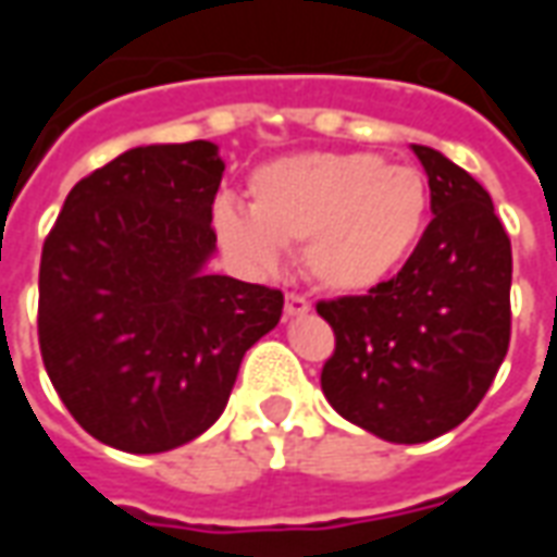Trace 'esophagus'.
<instances>
[{
    "mask_svg": "<svg viewBox=\"0 0 557 557\" xmlns=\"http://www.w3.org/2000/svg\"><path fill=\"white\" fill-rule=\"evenodd\" d=\"M310 313V301L298 295V292H286V315H304Z\"/></svg>",
    "mask_w": 557,
    "mask_h": 557,
    "instance_id": "1",
    "label": "esophagus"
}]
</instances>
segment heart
Here are the masks:
<instances>
[{"instance_id": "heart-1", "label": "heart", "mask_w": 557, "mask_h": 557, "mask_svg": "<svg viewBox=\"0 0 557 557\" xmlns=\"http://www.w3.org/2000/svg\"><path fill=\"white\" fill-rule=\"evenodd\" d=\"M247 206L220 202L214 230L226 250L256 268L301 244L315 286L361 295L394 277L430 214V184L414 166L375 151H307L250 175Z\"/></svg>"}]
</instances>
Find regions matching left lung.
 Wrapping results in <instances>:
<instances>
[{"instance_id":"left-lung-1","label":"left lung","mask_w":557,"mask_h":557,"mask_svg":"<svg viewBox=\"0 0 557 557\" xmlns=\"http://www.w3.org/2000/svg\"><path fill=\"white\" fill-rule=\"evenodd\" d=\"M430 178V226L367 295L319 301L334 331L322 391L385 442L420 444L459 426L486 397L510 346L513 253L490 194L442 151L411 146Z\"/></svg>"}]
</instances>
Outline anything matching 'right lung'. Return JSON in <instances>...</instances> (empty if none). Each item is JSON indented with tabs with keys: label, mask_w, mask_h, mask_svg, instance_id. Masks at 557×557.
<instances>
[{
	"label": "right lung",
	"mask_w": 557,
	"mask_h": 557,
	"mask_svg": "<svg viewBox=\"0 0 557 557\" xmlns=\"http://www.w3.org/2000/svg\"><path fill=\"white\" fill-rule=\"evenodd\" d=\"M218 146H139L74 184L41 250L38 343L83 430L163 454L226 409L244 351L283 292L208 274Z\"/></svg>",
	"instance_id": "obj_1"
}]
</instances>
